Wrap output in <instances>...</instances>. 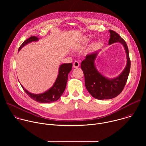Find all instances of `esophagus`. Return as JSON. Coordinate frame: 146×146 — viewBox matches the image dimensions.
<instances>
[{"label": "esophagus", "mask_w": 146, "mask_h": 146, "mask_svg": "<svg viewBox=\"0 0 146 146\" xmlns=\"http://www.w3.org/2000/svg\"><path fill=\"white\" fill-rule=\"evenodd\" d=\"M73 67L74 68H78L79 66H80V63L79 62L77 61V60H75L74 62H73Z\"/></svg>", "instance_id": "obj_1"}]
</instances>
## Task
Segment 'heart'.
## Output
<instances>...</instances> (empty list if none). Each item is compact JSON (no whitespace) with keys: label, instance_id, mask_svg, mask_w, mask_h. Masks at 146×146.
<instances>
[{"label":"heart","instance_id":"obj_1","mask_svg":"<svg viewBox=\"0 0 146 146\" xmlns=\"http://www.w3.org/2000/svg\"><path fill=\"white\" fill-rule=\"evenodd\" d=\"M90 36H86V37H84L82 38V39L81 40V41H80V42L78 44H77V46L78 47H79V46H80L81 45H82V44H84L85 43H86L87 41H88L90 40Z\"/></svg>","mask_w":146,"mask_h":146}]
</instances>
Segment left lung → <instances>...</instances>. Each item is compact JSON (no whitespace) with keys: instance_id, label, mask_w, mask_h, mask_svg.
<instances>
[{"instance_id":"left-lung-1","label":"left lung","mask_w":146,"mask_h":146,"mask_svg":"<svg viewBox=\"0 0 146 146\" xmlns=\"http://www.w3.org/2000/svg\"><path fill=\"white\" fill-rule=\"evenodd\" d=\"M110 38L109 44L119 42L124 47L127 53V64L121 74L113 79H109L102 76L95 68L94 61L97 56L95 52L86 56V59L81 64V68L85 78V85L90 94L98 99H112L122 91L125 86L131 69V60L129 50L125 40L115 31L109 30Z\"/></svg>"}]
</instances>
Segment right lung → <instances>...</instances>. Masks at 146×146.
Instances as JSON below:
<instances>
[{
    "label": "right lung",
    "instance_id": "obj_1",
    "mask_svg": "<svg viewBox=\"0 0 146 146\" xmlns=\"http://www.w3.org/2000/svg\"><path fill=\"white\" fill-rule=\"evenodd\" d=\"M38 38L36 36H31L20 46L18 51L25 45L32 41L38 40ZM72 68V64H64L60 66L58 77L54 84L53 86L46 92L40 94H33L27 91L23 86L22 87L26 94L34 100L39 103H51L57 100L64 93L68 79V74Z\"/></svg>",
    "mask_w": 146,
    "mask_h": 146
}]
</instances>
